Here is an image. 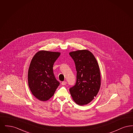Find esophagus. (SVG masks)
Segmentation results:
<instances>
[{
    "instance_id": "34e87169",
    "label": "esophagus",
    "mask_w": 133,
    "mask_h": 133,
    "mask_svg": "<svg viewBox=\"0 0 133 133\" xmlns=\"http://www.w3.org/2000/svg\"><path fill=\"white\" fill-rule=\"evenodd\" d=\"M66 84H67V82L66 81H63L61 83V84L62 85H65Z\"/></svg>"
}]
</instances>
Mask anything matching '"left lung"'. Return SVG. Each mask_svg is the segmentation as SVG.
Listing matches in <instances>:
<instances>
[{
  "label": "left lung",
  "mask_w": 133,
  "mask_h": 133,
  "mask_svg": "<svg viewBox=\"0 0 133 133\" xmlns=\"http://www.w3.org/2000/svg\"><path fill=\"white\" fill-rule=\"evenodd\" d=\"M77 71L75 85L69 89L73 100L79 105L92 101L97 95L101 86V76L98 62L88 50L70 52Z\"/></svg>",
  "instance_id": "1"
}]
</instances>
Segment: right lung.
<instances>
[{"mask_svg":"<svg viewBox=\"0 0 133 133\" xmlns=\"http://www.w3.org/2000/svg\"><path fill=\"white\" fill-rule=\"evenodd\" d=\"M60 55L59 52L40 51L32 59L28 72V86L32 94L40 101L49 100L60 84L53 70Z\"/></svg>","mask_w":133,"mask_h":133,"instance_id":"obj_1","label":"right lung"}]
</instances>
